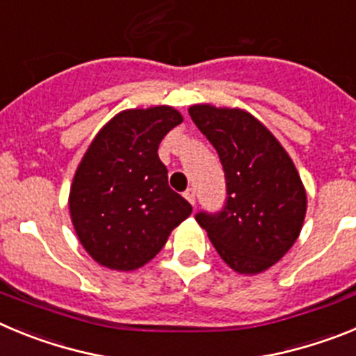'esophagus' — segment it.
<instances>
[{
    "label": "esophagus",
    "mask_w": 356,
    "mask_h": 356,
    "mask_svg": "<svg viewBox=\"0 0 356 356\" xmlns=\"http://www.w3.org/2000/svg\"><path fill=\"white\" fill-rule=\"evenodd\" d=\"M184 196H185V200L191 203V205H196V191H194L193 187L187 188V191L184 193Z\"/></svg>",
    "instance_id": "34e87169"
}]
</instances>
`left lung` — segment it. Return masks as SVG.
Segmentation results:
<instances>
[{
    "label": "left lung",
    "mask_w": 356,
    "mask_h": 356,
    "mask_svg": "<svg viewBox=\"0 0 356 356\" xmlns=\"http://www.w3.org/2000/svg\"><path fill=\"white\" fill-rule=\"evenodd\" d=\"M188 114L216 147L226 178L221 212H197L196 221L234 271H266L300 237L307 193L298 169L275 135L246 110L194 105Z\"/></svg>",
    "instance_id": "1"
}]
</instances>
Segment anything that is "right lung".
Instances as JSON below:
<instances>
[{"instance_id": "obj_1", "label": "right lung", "mask_w": 356, "mask_h": 356, "mask_svg": "<svg viewBox=\"0 0 356 356\" xmlns=\"http://www.w3.org/2000/svg\"><path fill=\"white\" fill-rule=\"evenodd\" d=\"M184 121L172 106L122 110L97 131L78 165L69 212L97 264L134 271L155 259L193 207L168 184L159 144Z\"/></svg>"}]
</instances>
